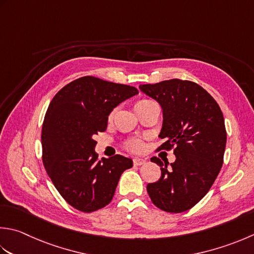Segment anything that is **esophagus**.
<instances>
[{"mask_svg": "<svg viewBox=\"0 0 254 254\" xmlns=\"http://www.w3.org/2000/svg\"><path fill=\"white\" fill-rule=\"evenodd\" d=\"M146 161L144 160V158H140V157H135L133 160V164L134 165H137V166H140V165H143L144 163H145Z\"/></svg>", "mask_w": 254, "mask_h": 254, "instance_id": "1", "label": "esophagus"}]
</instances>
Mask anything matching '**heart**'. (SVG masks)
<instances>
[{"label":"heart","mask_w":254,"mask_h":254,"mask_svg":"<svg viewBox=\"0 0 254 254\" xmlns=\"http://www.w3.org/2000/svg\"><path fill=\"white\" fill-rule=\"evenodd\" d=\"M148 102H152L151 100H147V99H142V100H138L135 103H134V110H136L137 108H140L143 104H146ZM113 114L114 111H112L110 114H109V120H111L113 118ZM126 148L127 151L133 152V153H140L143 151L144 148V141L140 137H134L131 138V140H128L126 143Z\"/></svg>","instance_id":"1"}]
</instances>
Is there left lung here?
<instances>
[{
    "label": "left lung",
    "mask_w": 254,
    "mask_h": 254,
    "mask_svg": "<svg viewBox=\"0 0 254 254\" xmlns=\"http://www.w3.org/2000/svg\"><path fill=\"white\" fill-rule=\"evenodd\" d=\"M141 90L161 104L164 143L156 151L174 150L176 161L158 157L161 178L148 184L152 202L160 209L178 213L190 209L209 191L219 174L225 154L227 131L220 107L196 82L170 79L142 84Z\"/></svg>",
    "instance_id": "obj_1"
}]
</instances>
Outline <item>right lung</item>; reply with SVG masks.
Segmentation results:
<instances>
[{"label": "right lung", "instance_id": "obj_1", "mask_svg": "<svg viewBox=\"0 0 254 254\" xmlns=\"http://www.w3.org/2000/svg\"><path fill=\"white\" fill-rule=\"evenodd\" d=\"M136 88L100 78H78L62 88L49 104L42 127L43 164L58 192L83 212L112 200L122 173L132 160L122 155L99 160L93 136L104 132L108 116Z\"/></svg>", "mask_w": 254, "mask_h": 254}]
</instances>
